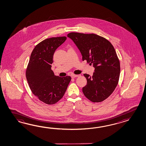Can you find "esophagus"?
Segmentation results:
<instances>
[{"label": "esophagus", "instance_id": "1", "mask_svg": "<svg viewBox=\"0 0 146 146\" xmlns=\"http://www.w3.org/2000/svg\"><path fill=\"white\" fill-rule=\"evenodd\" d=\"M79 76V75H72L71 78H78Z\"/></svg>", "mask_w": 146, "mask_h": 146}]
</instances>
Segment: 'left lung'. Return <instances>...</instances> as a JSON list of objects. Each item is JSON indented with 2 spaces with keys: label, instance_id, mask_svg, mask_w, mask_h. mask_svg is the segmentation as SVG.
<instances>
[{
  "label": "left lung",
  "instance_id": "left-lung-1",
  "mask_svg": "<svg viewBox=\"0 0 146 146\" xmlns=\"http://www.w3.org/2000/svg\"><path fill=\"white\" fill-rule=\"evenodd\" d=\"M67 36L80 51L83 61L95 68L92 76L84 74L87 80L84 95L93 102L104 101L112 94L119 80L120 63L113 45L95 34L72 32Z\"/></svg>",
  "mask_w": 146,
  "mask_h": 146
}]
</instances>
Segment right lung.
Returning a JSON list of instances; mask_svg holds the SVG:
<instances>
[{
  "instance_id": "add662e5",
  "label": "right lung",
  "mask_w": 146,
  "mask_h": 146,
  "mask_svg": "<svg viewBox=\"0 0 146 146\" xmlns=\"http://www.w3.org/2000/svg\"><path fill=\"white\" fill-rule=\"evenodd\" d=\"M66 36L46 39L36 45L31 54L26 70L30 89L39 100L54 104L62 98L71 80L70 76L61 78L51 70L56 50L66 41Z\"/></svg>"
}]
</instances>
